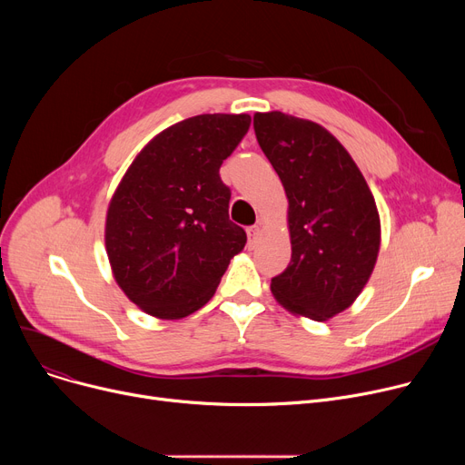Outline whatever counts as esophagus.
<instances>
[{
    "label": "esophagus",
    "instance_id": "obj_1",
    "mask_svg": "<svg viewBox=\"0 0 465 465\" xmlns=\"http://www.w3.org/2000/svg\"><path fill=\"white\" fill-rule=\"evenodd\" d=\"M247 233H249V241H251V245H254L256 239L260 237V226H258V224H254V226H249Z\"/></svg>",
    "mask_w": 465,
    "mask_h": 465
}]
</instances>
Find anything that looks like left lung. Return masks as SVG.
Instances as JSON below:
<instances>
[{
  "instance_id": "obj_1",
  "label": "left lung",
  "mask_w": 465,
  "mask_h": 465,
  "mask_svg": "<svg viewBox=\"0 0 465 465\" xmlns=\"http://www.w3.org/2000/svg\"><path fill=\"white\" fill-rule=\"evenodd\" d=\"M254 132L288 198L292 258L272 292L292 312L328 321L352 305L375 267L373 193L345 146L316 122L256 113Z\"/></svg>"
}]
</instances>
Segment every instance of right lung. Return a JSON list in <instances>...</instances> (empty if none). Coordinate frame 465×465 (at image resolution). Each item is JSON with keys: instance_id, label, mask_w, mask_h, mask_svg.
Here are the masks:
<instances>
[{"instance_id": "1", "label": "right lung", "mask_w": 465, "mask_h": 465, "mask_svg": "<svg viewBox=\"0 0 465 465\" xmlns=\"http://www.w3.org/2000/svg\"><path fill=\"white\" fill-rule=\"evenodd\" d=\"M249 126V114L177 122L144 146L120 181L105 247L118 286L144 312L173 321L198 311L245 247L218 171Z\"/></svg>"}]
</instances>
